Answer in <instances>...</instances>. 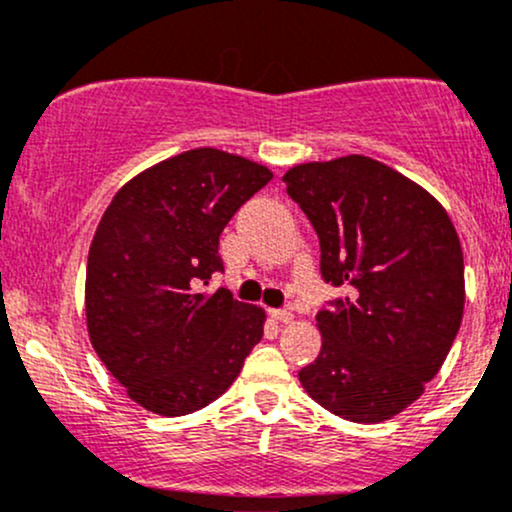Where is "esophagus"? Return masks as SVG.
I'll use <instances>...</instances> for the list:
<instances>
[{"label":"esophagus","mask_w":512,"mask_h":512,"mask_svg":"<svg viewBox=\"0 0 512 512\" xmlns=\"http://www.w3.org/2000/svg\"><path fill=\"white\" fill-rule=\"evenodd\" d=\"M272 317L276 322H284V325H286V322L293 320V313H291V310L281 308V310H272Z\"/></svg>","instance_id":"obj_1"}]
</instances>
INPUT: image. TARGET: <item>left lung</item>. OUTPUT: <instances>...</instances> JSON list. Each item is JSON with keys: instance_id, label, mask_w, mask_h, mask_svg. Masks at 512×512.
Masks as SVG:
<instances>
[{"instance_id": "1", "label": "left lung", "mask_w": 512, "mask_h": 512, "mask_svg": "<svg viewBox=\"0 0 512 512\" xmlns=\"http://www.w3.org/2000/svg\"><path fill=\"white\" fill-rule=\"evenodd\" d=\"M284 182L320 238L322 279L349 289L317 313L322 349L301 385L342 419H392L424 395L460 330L455 226L424 187L368 156L301 163Z\"/></svg>"}]
</instances>
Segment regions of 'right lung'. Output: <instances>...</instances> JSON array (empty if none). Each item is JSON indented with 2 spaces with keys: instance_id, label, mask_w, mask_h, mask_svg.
Returning a JSON list of instances; mask_svg holds the SVG:
<instances>
[{
  "instance_id": "add662e5",
  "label": "right lung",
  "mask_w": 512,
  "mask_h": 512,
  "mask_svg": "<svg viewBox=\"0 0 512 512\" xmlns=\"http://www.w3.org/2000/svg\"><path fill=\"white\" fill-rule=\"evenodd\" d=\"M269 180L260 163L204 146L146 168L105 209L86 264L88 337L146 411L207 407L262 339V308L202 286L223 272L226 223Z\"/></svg>"
}]
</instances>
